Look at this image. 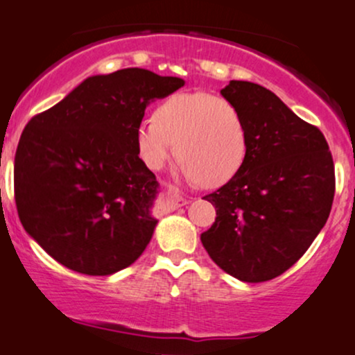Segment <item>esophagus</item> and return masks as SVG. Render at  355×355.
Wrapping results in <instances>:
<instances>
[{"label": "esophagus", "instance_id": "34e87169", "mask_svg": "<svg viewBox=\"0 0 355 355\" xmlns=\"http://www.w3.org/2000/svg\"><path fill=\"white\" fill-rule=\"evenodd\" d=\"M166 195H168V202L170 205H172V209H178V207L187 205V200L182 198L180 191H178V189H175L173 185L166 187Z\"/></svg>", "mask_w": 355, "mask_h": 355}]
</instances>
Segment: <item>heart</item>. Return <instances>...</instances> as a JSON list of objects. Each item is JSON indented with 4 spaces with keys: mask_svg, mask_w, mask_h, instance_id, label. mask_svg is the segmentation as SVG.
I'll use <instances>...</instances> for the list:
<instances>
[{
    "mask_svg": "<svg viewBox=\"0 0 355 355\" xmlns=\"http://www.w3.org/2000/svg\"><path fill=\"white\" fill-rule=\"evenodd\" d=\"M140 160L152 170L164 168L177 155L191 182L223 185L242 168L247 157V125L240 110L207 92L175 93L153 112V120L137 126Z\"/></svg>",
    "mask_w": 355,
    "mask_h": 355,
    "instance_id": "1",
    "label": "heart"
}]
</instances>
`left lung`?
<instances>
[{
	"label": "left lung",
	"instance_id": "left-lung-1",
	"mask_svg": "<svg viewBox=\"0 0 355 355\" xmlns=\"http://www.w3.org/2000/svg\"><path fill=\"white\" fill-rule=\"evenodd\" d=\"M240 110L248 148L242 168L214 193V225L200 240L217 266L242 282L288 270L327 222L336 172L327 140L270 89L232 80L220 92Z\"/></svg>",
	"mask_w": 355,
	"mask_h": 355
}]
</instances>
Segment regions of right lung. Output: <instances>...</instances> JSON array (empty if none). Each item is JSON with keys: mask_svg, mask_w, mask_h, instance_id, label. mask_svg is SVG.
<instances>
[{"mask_svg": "<svg viewBox=\"0 0 355 355\" xmlns=\"http://www.w3.org/2000/svg\"><path fill=\"white\" fill-rule=\"evenodd\" d=\"M177 76L125 68L89 76L24 126L15 155V202L24 230L61 266L110 275L152 239L158 183L135 145L150 100Z\"/></svg>", "mask_w": 355, "mask_h": 355, "instance_id": "obj_1", "label": "right lung"}]
</instances>
